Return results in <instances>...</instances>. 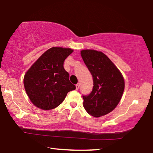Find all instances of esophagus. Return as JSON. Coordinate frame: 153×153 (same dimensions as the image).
<instances>
[{"label":"esophagus","mask_w":153,"mask_h":153,"mask_svg":"<svg viewBox=\"0 0 153 153\" xmlns=\"http://www.w3.org/2000/svg\"><path fill=\"white\" fill-rule=\"evenodd\" d=\"M79 87H80V83H77L76 85V90H78L79 88Z\"/></svg>","instance_id":"esophagus-1"}]
</instances>
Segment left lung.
Instances as JSON below:
<instances>
[{
  "instance_id": "left-lung-1",
  "label": "left lung",
  "mask_w": 153,
  "mask_h": 153,
  "mask_svg": "<svg viewBox=\"0 0 153 153\" xmlns=\"http://www.w3.org/2000/svg\"><path fill=\"white\" fill-rule=\"evenodd\" d=\"M81 55L91 73L94 85L90 94L83 96V107L95 117L110 113L118 105L124 90L122 74L103 52L83 50Z\"/></svg>"
}]
</instances>
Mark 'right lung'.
<instances>
[{
    "label": "right lung",
    "instance_id": "obj_1",
    "mask_svg": "<svg viewBox=\"0 0 153 153\" xmlns=\"http://www.w3.org/2000/svg\"><path fill=\"white\" fill-rule=\"evenodd\" d=\"M70 48L53 47L44 52L24 76V87L30 101L44 110H52L63 102L68 92L76 89L63 68Z\"/></svg>",
    "mask_w": 153,
    "mask_h": 153
}]
</instances>
